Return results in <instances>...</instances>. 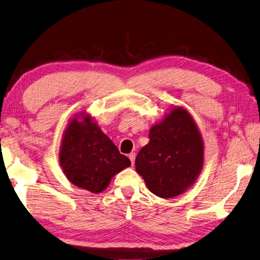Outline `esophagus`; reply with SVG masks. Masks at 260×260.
<instances>
[{"label": "esophagus", "mask_w": 260, "mask_h": 260, "mask_svg": "<svg viewBox=\"0 0 260 260\" xmlns=\"http://www.w3.org/2000/svg\"><path fill=\"white\" fill-rule=\"evenodd\" d=\"M135 156H136V154H135V153H133V152H132V153H129V154H128V157H129V160H131V164H132V165H134Z\"/></svg>", "instance_id": "34e87169"}]
</instances>
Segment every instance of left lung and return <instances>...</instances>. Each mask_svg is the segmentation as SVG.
<instances>
[{
    "instance_id": "1",
    "label": "left lung",
    "mask_w": 260,
    "mask_h": 260,
    "mask_svg": "<svg viewBox=\"0 0 260 260\" xmlns=\"http://www.w3.org/2000/svg\"><path fill=\"white\" fill-rule=\"evenodd\" d=\"M149 139V144L136 156V171L154 195H180L194 184L204 159V146L194 119L184 109H172L162 123L152 127Z\"/></svg>"
}]
</instances>
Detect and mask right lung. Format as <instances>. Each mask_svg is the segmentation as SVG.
Masks as SVG:
<instances>
[{"label": "right lung", "instance_id": "obj_1", "mask_svg": "<svg viewBox=\"0 0 260 260\" xmlns=\"http://www.w3.org/2000/svg\"><path fill=\"white\" fill-rule=\"evenodd\" d=\"M64 174L73 185L94 194L105 190L116 174L131 166L91 117L73 118L65 131L59 153Z\"/></svg>", "mask_w": 260, "mask_h": 260}]
</instances>
